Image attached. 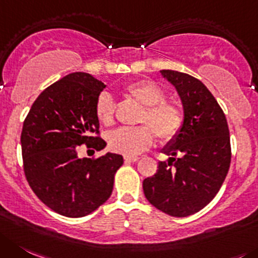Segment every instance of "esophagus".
I'll return each mask as SVG.
<instances>
[{
    "label": "esophagus",
    "mask_w": 258,
    "mask_h": 258,
    "mask_svg": "<svg viewBox=\"0 0 258 258\" xmlns=\"http://www.w3.org/2000/svg\"><path fill=\"white\" fill-rule=\"evenodd\" d=\"M139 160V156L136 155H124V162L127 163H135Z\"/></svg>",
    "instance_id": "obj_1"
}]
</instances>
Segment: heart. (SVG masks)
<instances>
[{
	"label": "heart",
	"instance_id": "1",
	"mask_svg": "<svg viewBox=\"0 0 258 258\" xmlns=\"http://www.w3.org/2000/svg\"><path fill=\"white\" fill-rule=\"evenodd\" d=\"M124 93L143 105L139 122L149 127H123L110 132L108 144L113 151L124 155H137L151 146L153 132L163 141L172 140L179 134L183 126V110L175 103L164 100V91L160 86L153 81H137L127 85ZM95 114L98 121L104 126H110L114 122V105L108 93H102L96 100Z\"/></svg>",
	"mask_w": 258,
	"mask_h": 258
}]
</instances>
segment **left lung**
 Here are the masks:
<instances>
[{"label": "left lung", "instance_id": "obj_1", "mask_svg": "<svg viewBox=\"0 0 258 258\" xmlns=\"http://www.w3.org/2000/svg\"><path fill=\"white\" fill-rule=\"evenodd\" d=\"M160 75L179 95L183 126L162 149L169 158L159 162L143 188L158 210L184 218L205 208L227 177L232 156L229 128L223 109L201 81L173 70H162Z\"/></svg>", "mask_w": 258, "mask_h": 258}]
</instances>
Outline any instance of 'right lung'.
I'll return each instance as SVG.
<instances>
[{
    "label": "right lung",
    "instance_id": "add662e5",
    "mask_svg": "<svg viewBox=\"0 0 258 258\" xmlns=\"http://www.w3.org/2000/svg\"><path fill=\"white\" fill-rule=\"evenodd\" d=\"M105 88L85 72L70 74L48 86L31 105L21 131V150L29 186L48 208L69 218H81L112 195L122 155L98 159L78 155V146L100 151L107 143L95 135V104Z\"/></svg>",
    "mask_w": 258,
    "mask_h": 258
}]
</instances>
